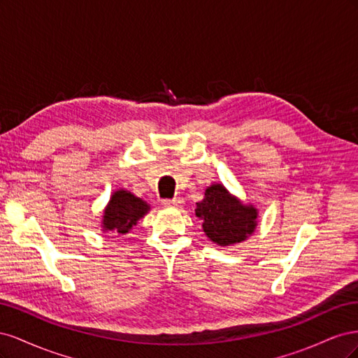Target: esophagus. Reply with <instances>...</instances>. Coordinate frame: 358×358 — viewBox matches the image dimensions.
Returning a JSON list of instances; mask_svg holds the SVG:
<instances>
[{
    "label": "esophagus",
    "mask_w": 358,
    "mask_h": 358,
    "mask_svg": "<svg viewBox=\"0 0 358 358\" xmlns=\"http://www.w3.org/2000/svg\"><path fill=\"white\" fill-rule=\"evenodd\" d=\"M161 203H162V206H173V208H176V206L182 204V200L176 197V199H171V200H169V199L167 200H162Z\"/></svg>",
    "instance_id": "1"
}]
</instances>
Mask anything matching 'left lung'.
Returning a JSON list of instances; mask_svg holds the SVG:
<instances>
[{
  "label": "left lung",
  "instance_id": "8db88e82",
  "mask_svg": "<svg viewBox=\"0 0 358 358\" xmlns=\"http://www.w3.org/2000/svg\"><path fill=\"white\" fill-rule=\"evenodd\" d=\"M197 218L203 221V231L220 246L241 243L255 231L258 210L231 196L221 183H213L197 203Z\"/></svg>",
  "mask_w": 358,
  "mask_h": 358
}]
</instances>
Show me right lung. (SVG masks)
Masks as SVG:
<instances>
[{"instance_id": "obj_1", "label": "right lung", "mask_w": 358, "mask_h": 358, "mask_svg": "<svg viewBox=\"0 0 358 358\" xmlns=\"http://www.w3.org/2000/svg\"><path fill=\"white\" fill-rule=\"evenodd\" d=\"M150 206L125 189H117L112 194L109 204L106 206L101 227L103 231L127 234L138 220L149 212Z\"/></svg>"}]
</instances>
